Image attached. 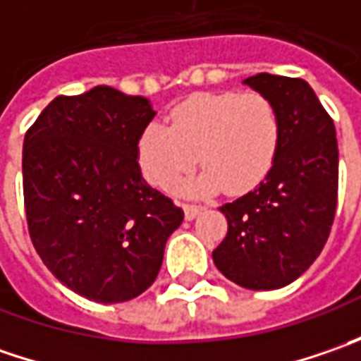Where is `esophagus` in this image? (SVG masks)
Returning <instances> with one entry per match:
<instances>
[{"mask_svg": "<svg viewBox=\"0 0 361 361\" xmlns=\"http://www.w3.org/2000/svg\"><path fill=\"white\" fill-rule=\"evenodd\" d=\"M202 207H197V204H185V219L187 221H192V219H197V216L201 215Z\"/></svg>", "mask_w": 361, "mask_h": 361, "instance_id": "obj_1", "label": "esophagus"}]
</instances>
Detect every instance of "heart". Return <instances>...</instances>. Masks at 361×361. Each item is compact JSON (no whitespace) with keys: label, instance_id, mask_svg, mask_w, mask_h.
Instances as JSON below:
<instances>
[{"label":"heart","instance_id":"1","mask_svg":"<svg viewBox=\"0 0 361 361\" xmlns=\"http://www.w3.org/2000/svg\"><path fill=\"white\" fill-rule=\"evenodd\" d=\"M281 138L277 108L259 92L199 94L176 106L169 126L150 122L138 145V164L148 183L169 188L199 160L202 171L178 183L185 197L245 192L271 171Z\"/></svg>","mask_w":361,"mask_h":361}]
</instances>
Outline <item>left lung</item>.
Listing matches in <instances>:
<instances>
[{
  "label": "left lung",
  "mask_w": 361,
  "mask_h": 361,
  "mask_svg": "<svg viewBox=\"0 0 361 361\" xmlns=\"http://www.w3.org/2000/svg\"><path fill=\"white\" fill-rule=\"evenodd\" d=\"M243 84L275 104L281 138L267 176L221 207L229 231L213 261L233 283L269 291L295 281L326 245L338 204V138L305 80L263 72Z\"/></svg>",
  "instance_id": "1"
}]
</instances>
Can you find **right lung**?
<instances>
[{
	"label": "right lung",
	"instance_id": "right-lung-1",
	"mask_svg": "<svg viewBox=\"0 0 361 361\" xmlns=\"http://www.w3.org/2000/svg\"><path fill=\"white\" fill-rule=\"evenodd\" d=\"M157 116L148 98L96 86L58 96L23 138V199L37 255L98 303L140 295L185 213L140 173L136 145Z\"/></svg>",
	"mask_w": 361,
	"mask_h": 361
}]
</instances>
